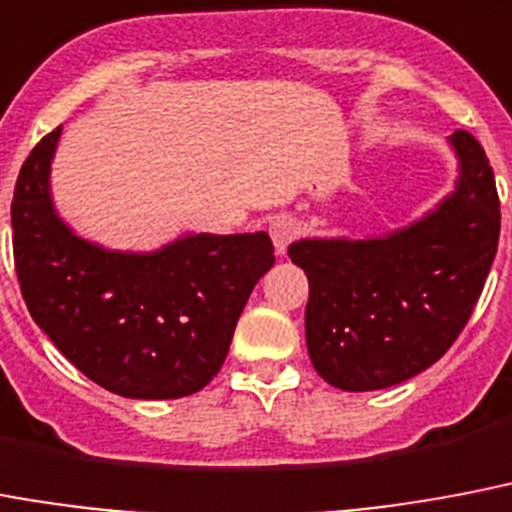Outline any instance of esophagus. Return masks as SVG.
Segmentation results:
<instances>
[{"instance_id": "1", "label": "esophagus", "mask_w": 512, "mask_h": 512, "mask_svg": "<svg viewBox=\"0 0 512 512\" xmlns=\"http://www.w3.org/2000/svg\"><path fill=\"white\" fill-rule=\"evenodd\" d=\"M269 237H272V245H275V253H285V248L290 245V240L296 237V224L290 219H275L269 224Z\"/></svg>"}]
</instances>
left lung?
<instances>
[{"label":"left lung","mask_w":512,"mask_h":512,"mask_svg":"<svg viewBox=\"0 0 512 512\" xmlns=\"http://www.w3.org/2000/svg\"><path fill=\"white\" fill-rule=\"evenodd\" d=\"M455 187L399 230L301 237L290 261L306 272V349L341 391H378L439 362L476 306L500 240V198L484 147L457 129Z\"/></svg>","instance_id":"1"}]
</instances>
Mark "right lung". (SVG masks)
I'll list each match as a JSON object with an SVG mask.
<instances>
[{"label":"right lung","mask_w":512,"mask_h":512,"mask_svg":"<svg viewBox=\"0 0 512 512\" xmlns=\"http://www.w3.org/2000/svg\"><path fill=\"white\" fill-rule=\"evenodd\" d=\"M63 126L23 163L12 248L34 322L97 386L129 399H179L222 370L253 285L275 264L267 232H185L155 251L79 235L52 198Z\"/></svg>","instance_id":"1"}]
</instances>
